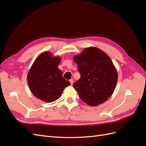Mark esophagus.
Returning <instances> with one entry per match:
<instances>
[{
  "label": "esophagus",
  "mask_w": 146,
  "mask_h": 146,
  "mask_svg": "<svg viewBox=\"0 0 146 146\" xmlns=\"http://www.w3.org/2000/svg\"><path fill=\"white\" fill-rule=\"evenodd\" d=\"M69 82H70V84H71V85H72V84H73V83H74V80H73V79H72V78L70 79V80H69Z\"/></svg>",
  "instance_id": "1"
}]
</instances>
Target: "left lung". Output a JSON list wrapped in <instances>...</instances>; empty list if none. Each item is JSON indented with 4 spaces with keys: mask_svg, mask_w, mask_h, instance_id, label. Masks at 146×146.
I'll use <instances>...</instances> for the list:
<instances>
[{
    "mask_svg": "<svg viewBox=\"0 0 146 146\" xmlns=\"http://www.w3.org/2000/svg\"><path fill=\"white\" fill-rule=\"evenodd\" d=\"M80 78L73 84L84 102L96 107L113 94L117 82V72L111 58L95 47L86 48L74 57Z\"/></svg>",
    "mask_w": 146,
    "mask_h": 146,
    "instance_id": "left-lung-1",
    "label": "left lung"
}]
</instances>
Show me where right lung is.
<instances>
[{"label": "right lung", "instance_id": "add662e5", "mask_svg": "<svg viewBox=\"0 0 146 146\" xmlns=\"http://www.w3.org/2000/svg\"><path fill=\"white\" fill-rule=\"evenodd\" d=\"M61 58L44 52L35 60L27 75L30 90L36 98L47 103L59 99L66 87L70 85L58 68Z\"/></svg>", "mask_w": 146, "mask_h": 146}]
</instances>
